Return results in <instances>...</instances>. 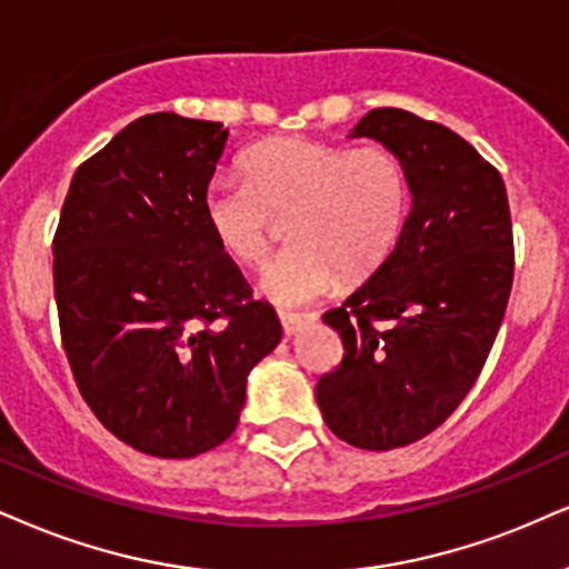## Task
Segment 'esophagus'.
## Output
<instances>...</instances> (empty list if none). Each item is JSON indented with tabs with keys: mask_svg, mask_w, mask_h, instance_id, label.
<instances>
[{
	"mask_svg": "<svg viewBox=\"0 0 569 569\" xmlns=\"http://www.w3.org/2000/svg\"><path fill=\"white\" fill-rule=\"evenodd\" d=\"M279 321H282V329H284L287 338H292V335L300 332V327L311 325V321H317V313H287V311H279Z\"/></svg>",
	"mask_w": 569,
	"mask_h": 569,
	"instance_id": "esophagus-1",
	"label": "esophagus"
}]
</instances>
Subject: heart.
Returning a JSON list of instances; mask_svg holds the SVG:
<instances>
[{
	"instance_id": "1",
	"label": "heart",
	"mask_w": 569,
	"mask_h": 569,
	"mask_svg": "<svg viewBox=\"0 0 569 569\" xmlns=\"http://www.w3.org/2000/svg\"><path fill=\"white\" fill-rule=\"evenodd\" d=\"M244 181H216L202 198L206 223L234 263L263 269L279 221L296 242L266 271L263 292L279 306H303L321 292L359 282L385 263L409 213V173L388 144L346 147L277 137L242 158Z\"/></svg>"
}]
</instances>
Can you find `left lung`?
I'll return each mask as SVG.
<instances>
[{
    "label": "left lung",
    "instance_id": "left-lung-1",
    "mask_svg": "<svg viewBox=\"0 0 569 569\" xmlns=\"http://www.w3.org/2000/svg\"><path fill=\"white\" fill-rule=\"evenodd\" d=\"M350 137L401 156L411 210L380 269L325 313L346 353L317 403L340 440L390 451L443 425L486 367L515 279L511 216L501 173L446 126L377 108Z\"/></svg>",
    "mask_w": 569,
    "mask_h": 569
}]
</instances>
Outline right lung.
I'll use <instances>...</instances> for the list:
<instances>
[{"instance_id":"right-lung-1","label":"right lung","mask_w":569,"mask_h":569,"mask_svg":"<svg viewBox=\"0 0 569 569\" xmlns=\"http://www.w3.org/2000/svg\"><path fill=\"white\" fill-rule=\"evenodd\" d=\"M227 137L177 113L137 118L79 166L54 231L73 380L118 440L160 459L221 446L250 369L282 340L202 213Z\"/></svg>"}]
</instances>
